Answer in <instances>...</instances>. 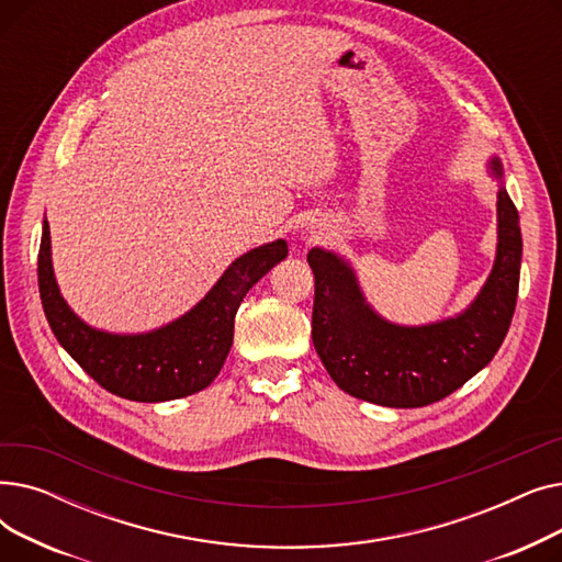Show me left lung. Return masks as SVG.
<instances>
[{
  "instance_id": "8db88e82",
  "label": "left lung",
  "mask_w": 562,
  "mask_h": 562,
  "mask_svg": "<svg viewBox=\"0 0 562 562\" xmlns=\"http://www.w3.org/2000/svg\"><path fill=\"white\" fill-rule=\"evenodd\" d=\"M501 180V161L492 159ZM498 246L494 269L479 299L460 316L403 328L380 318L367 303L350 266L312 248V341L346 394L387 407H424L453 394L496 356L517 305L521 229L506 187L498 189Z\"/></svg>"
}]
</instances>
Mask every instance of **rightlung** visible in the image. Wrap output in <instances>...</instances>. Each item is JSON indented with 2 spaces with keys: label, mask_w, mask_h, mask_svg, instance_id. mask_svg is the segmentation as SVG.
Here are the masks:
<instances>
[{
  "label": "right lung",
  "mask_w": 562,
  "mask_h": 562,
  "mask_svg": "<svg viewBox=\"0 0 562 562\" xmlns=\"http://www.w3.org/2000/svg\"><path fill=\"white\" fill-rule=\"evenodd\" d=\"M49 225L43 223L38 250V289L49 328L72 360L106 392L161 403L212 385L234 339V316L252 284L286 257L278 239L236 259L214 289L182 318L147 335H109L88 328L58 293Z\"/></svg>",
  "instance_id": "obj_1"
}]
</instances>
